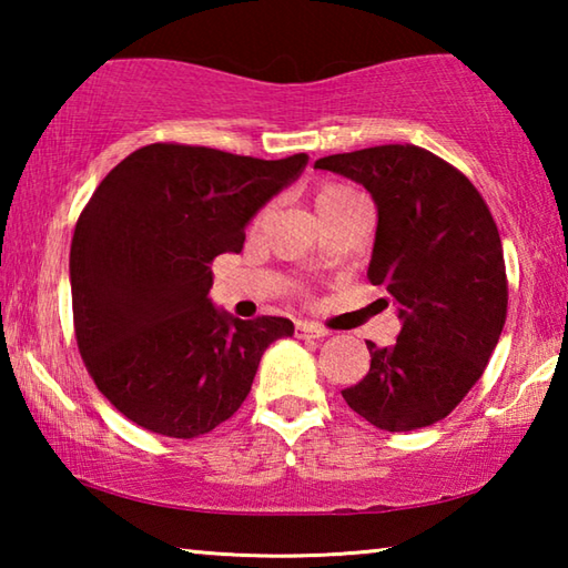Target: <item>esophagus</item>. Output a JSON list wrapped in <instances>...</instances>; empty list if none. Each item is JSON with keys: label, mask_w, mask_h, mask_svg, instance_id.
Wrapping results in <instances>:
<instances>
[{"label": "esophagus", "mask_w": 568, "mask_h": 568, "mask_svg": "<svg viewBox=\"0 0 568 568\" xmlns=\"http://www.w3.org/2000/svg\"><path fill=\"white\" fill-rule=\"evenodd\" d=\"M295 335L297 338H307V341H321L325 338V335H331L325 328H321V325L315 323H297L295 325Z\"/></svg>", "instance_id": "obj_1"}]
</instances>
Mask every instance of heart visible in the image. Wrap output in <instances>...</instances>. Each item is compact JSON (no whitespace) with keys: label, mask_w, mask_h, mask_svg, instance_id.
Masks as SVG:
<instances>
[{"label":"heart","mask_w":568,"mask_h":568,"mask_svg":"<svg viewBox=\"0 0 568 568\" xmlns=\"http://www.w3.org/2000/svg\"><path fill=\"white\" fill-rule=\"evenodd\" d=\"M351 200H365V197L348 185H335V182H328V185H321L318 192H315V197H313L315 213L321 215V213H325V210H331L335 205L351 203Z\"/></svg>","instance_id":"obj_1"}]
</instances>
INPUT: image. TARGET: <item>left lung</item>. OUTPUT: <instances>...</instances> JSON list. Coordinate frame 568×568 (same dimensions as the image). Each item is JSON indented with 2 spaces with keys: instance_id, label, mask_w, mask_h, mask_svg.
I'll return each instance as SVG.
<instances>
[{
  "instance_id": "8db88e82",
  "label": "left lung",
  "mask_w": 568,
  "mask_h": 568,
  "mask_svg": "<svg viewBox=\"0 0 568 568\" xmlns=\"http://www.w3.org/2000/svg\"><path fill=\"white\" fill-rule=\"evenodd\" d=\"M371 192L378 210L368 281L398 307L388 348L365 343L371 371L343 390L348 406L390 434L446 418L501 338L508 305L504 247L466 175L416 145H381L315 160Z\"/></svg>"
}]
</instances>
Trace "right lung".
Returning a JSON list of instances; mask_svg holds the SVG:
<instances>
[{"label":"right lung","instance_id":"right-lung-1","mask_svg":"<svg viewBox=\"0 0 568 568\" xmlns=\"http://www.w3.org/2000/svg\"><path fill=\"white\" fill-rule=\"evenodd\" d=\"M307 165L213 148L134 150L94 190L70 250L74 335L92 381L152 434L195 438L240 408L287 318L240 321L210 301V263Z\"/></svg>","mask_w":568,"mask_h":568}]
</instances>
